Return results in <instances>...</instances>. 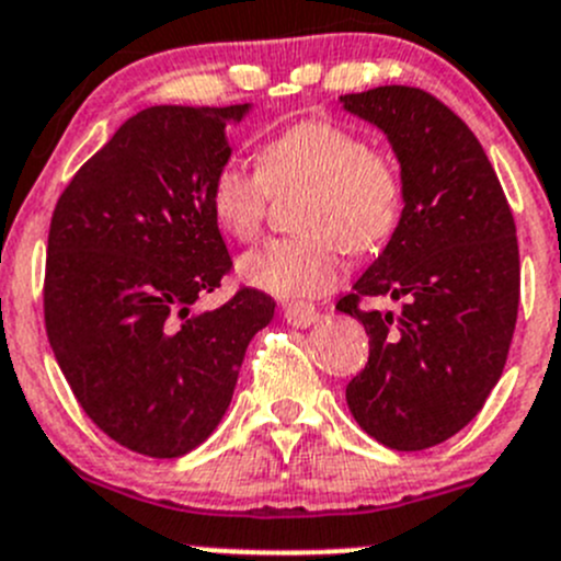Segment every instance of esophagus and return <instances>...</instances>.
<instances>
[{
    "instance_id": "obj_1",
    "label": "esophagus",
    "mask_w": 561,
    "mask_h": 561,
    "mask_svg": "<svg viewBox=\"0 0 561 561\" xmlns=\"http://www.w3.org/2000/svg\"><path fill=\"white\" fill-rule=\"evenodd\" d=\"M282 309H285L287 323L296 325V329H307V325H312L314 320L320 318V312L314 309V304H307V301H287V304H282Z\"/></svg>"
}]
</instances>
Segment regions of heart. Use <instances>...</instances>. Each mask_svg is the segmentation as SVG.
<instances>
[{
  "label": "heart",
  "mask_w": 561,
  "mask_h": 561,
  "mask_svg": "<svg viewBox=\"0 0 561 561\" xmlns=\"http://www.w3.org/2000/svg\"><path fill=\"white\" fill-rule=\"evenodd\" d=\"M309 183L301 203L307 236L271 238L241 260V276L279 298L329 293L340 282L347 247L364 254L394 236L405 205L397 161L369 148L356 128L307 117L260 145L257 170L225 159L208 186L214 221L225 236L252 241L268 214L271 192Z\"/></svg>",
  "instance_id": "heart-1"
}]
</instances>
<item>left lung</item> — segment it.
<instances>
[{
    "label": "left lung",
    "mask_w": 561,
    "mask_h": 561,
    "mask_svg": "<svg viewBox=\"0 0 561 561\" xmlns=\"http://www.w3.org/2000/svg\"><path fill=\"white\" fill-rule=\"evenodd\" d=\"M340 101L389 136L405 183L394 236L336 301L369 334L347 408L375 442L419 453L463 431L502 378L520 298L515 219L477 136L436 95L386 84ZM364 297L401 312L367 313Z\"/></svg>",
    "instance_id": "1"
}]
</instances>
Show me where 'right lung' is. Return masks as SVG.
<instances>
[{"instance_id": "right-lung-1", "label": "right lung", "mask_w": 561, "mask_h": 561, "mask_svg": "<svg viewBox=\"0 0 561 561\" xmlns=\"http://www.w3.org/2000/svg\"><path fill=\"white\" fill-rule=\"evenodd\" d=\"M247 108L136 112L70 178L48 227L54 358L81 411L148 458H181L216 431L249 340L274 318V298L254 287L188 309L232 271L208 186Z\"/></svg>"}]
</instances>
